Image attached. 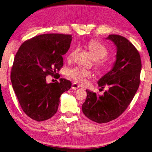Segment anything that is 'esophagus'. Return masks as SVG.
<instances>
[{"label":"esophagus","instance_id":"34e87169","mask_svg":"<svg viewBox=\"0 0 152 152\" xmlns=\"http://www.w3.org/2000/svg\"><path fill=\"white\" fill-rule=\"evenodd\" d=\"M80 87L79 85H77V84L76 83H73L72 84V89L76 90V89H78V88H80Z\"/></svg>","mask_w":152,"mask_h":152}]
</instances>
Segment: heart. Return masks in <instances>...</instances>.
Returning <instances> with one entry per match:
<instances>
[{"label": "heart", "mask_w": 152, "mask_h": 152, "mask_svg": "<svg viewBox=\"0 0 152 152\" xmlns=\"http://www.w3.org/2000/svg\"><path fill=\"white\" fill-rule=\"evenodd\" d=\"M87 47L95 60H101L105 58L108 56V51L104 46L95 40H91L87 43ZM77 52V48H74L68 54V59H71L74 58ZM98 69H102L104 66L98 65ZM69 76L76 82L83 84L86 82V79L91 76V73L87 69L75 67L69 70Z\"/></svg>", "instance_id": "heart-1"}]
</instances>
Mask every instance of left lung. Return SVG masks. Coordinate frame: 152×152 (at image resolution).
I'll list each match as a JSON object with an SVG mask.
<instances>
[{
	"mask_svg": "<svg viewBox=\"0 0 152 152\" xmlns=\"http://www.w3.org/2000/svg\"><path fill=\"white\" fill-rule=\"evenodd\" d=\"M116 49L113 66L98 81L104 89L109 87L103 95L86 90L87 98L82 111L87 117L102 124L116 119L128 107L140 84L141 60L138 50L126 38L118 35H109Z\"/></svg>",
	"mask_w": 152,
	"mask_h": 152,
	"instance_id": "left-lung-1",
	"label": "left lung"
}]
</instances>
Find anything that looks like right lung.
<instances>
[{
    "label": "right lung",
    "mask_w": 152,
    "mask_h": 152,
    "mask_svg": "<svg viewBox=\"0 0 152 152\" xmlns=\"http://www.w3.org/2000/svg\"><path fill=\"white\" fill-rule=\"evenodd\" d=\"M72 39L70 35H39L24 42L15 56L11 72L13 89L23 111L34 121L52 117L61 95L71 87L69 80L60 78L59 82L48 83L46 77L58 75Z\"/></svg>",
    "instance_id": "add662e5"
}]
</instances>
